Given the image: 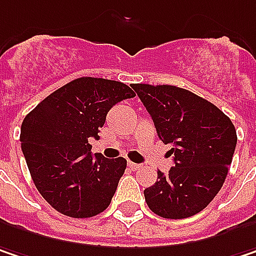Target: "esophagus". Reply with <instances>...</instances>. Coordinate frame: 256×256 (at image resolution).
Masks as SVG:
<instances>
[{
    "instance_id": "34e87169",
    "label": "esophagus",
    "mask_w": 256,
    "mask_h": 256,
    "mask_svg": "<svg viewBox=\"0 0 256 256\" xmlns=\"http://www.w3.org/2000/svg\"><path fill=\"white\" fill-rule=\"evenodd\" d=\"M128 166L132 170H139L140 168V164H136V162H132V161H128Z\"/></svg>"
}]
</instances>
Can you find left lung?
I'll list each match as a JSON object with an SVG mask.
<instances>
[{
  "label": "left lung",
  "mask_w": 256,
  "mask_h": 256,
  "mask_svg": "<svg viewBox=\"0 0 256 256\" xmlns=\"http://www.w3.org/2000/svg\"><path fill=\"white\" fill-rule=\"evenodd\" d=\"M146 106L158 138L173 148L174 167L144 190L152 212L162 218H188L220 192L238 136L232 120L190 90L170 84L132 86Z\"/></svg>",
  "instance_id": "1"
}]
</instances>
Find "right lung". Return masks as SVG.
I'll list each match as a JSON object with an SVG mask.
<instances>
[{"instance_id":"add662e5","label":"right lung","mask_w":256,"mask_h":256,"mask_svg":"<svg viewBox=\"0 0 256 256\" xmlns=\"http://www.w3.org/2000/svg\"><path fill=\"white\" fill-rule=\"evenodd\" d=\"M133 96L122 82L79 78L48 95L24 117L22 151L36 189L54 210L88 218L108 208L128 161L92 155L89 139L100 138L112 105Z\"/></svg>"}]
</instances>
